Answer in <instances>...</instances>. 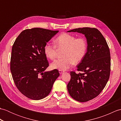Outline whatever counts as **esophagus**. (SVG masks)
I'll list each match as a JSON object with an SVG mask.
<instances>
[{
	"mask_svg": "<svg viewBox=\"0 0 121 121\" xmlns=\"http://www.w3.org/2000/svg\"><path fill=\"white\" fill-rule=\"evenodd\" d=\"M59 73H60V74H62V73H63L64 72V71H62V70H59Z\"/></svg>",
	"mask_w": 121,
	"mask_h": 121,
	"instance_id": "1",
	"label": "esophagus"
}]
</instances>
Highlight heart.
I'll list each match as a JSON object with an SVG mask.
<instances>
[{
    "label": "heart",
    "mask_w": 121,
    "mask_h": 121,
    "mask_svg": "<svg viewBox=\"0 0 121 121\" xmlns=\"http://www.w3.org/2000/svg\"><path fill=\"white\" fill-rule=\"evenodd\" d=\"M55 45L47 43L43 47L45 56L51 60L55 59L59 50L65 49L63 58L56 60L51 64L54 69L65 71L73 66L74 63H78L85 56L88 44L85 38L76 37L67 33L59 35L55 40Z\"/></svg>",
    "instance_id": "obj_1"
}]
</instances>
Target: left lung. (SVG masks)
Returning a JSON list of instances; mask_svg holds the SVG:
<instances>
[{"mask_svg":"<svg viewBox=\"0 0 121 121\" xmlns=\"http://www.w3.org/2000/svg\"><path fill=\"white\" fill-rule=\"evenodd\" d=\"M71 32L84 34L88 47L84 58L77 66V70L82 72H70L68 91L74 100L86 102L98 96L109 80L111 70L110 49L104 36L96 28H78L68 31Z\"/></svg>","mask_w":121,"mask_h":121,"instance_id":"left-lung-1","label":"left lung"}]
</instances>
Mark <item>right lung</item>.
<instances>
[{"instance_id":"obj_1","label":"right lung","mask_w":121,"mask_h":121,"mask_svg":"<svg viewBox=\"0 0 121 121\" xmlns=\"http://www.w3.org/2000/svg\"><path fill=\"white\" fill-rule=\"evenodd\" d=\"M59 30L42 28L26 29L12 46L10 71L15 86L25 96L33 100L44 98L60 75L56 69L45 72L49 63L43 47Z\"/></svg>"}]
</instances>
